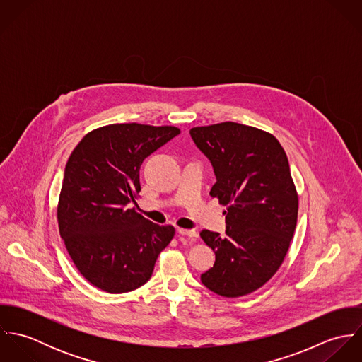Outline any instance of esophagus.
Masks as SVG:
<instances>
[{
	"mask_svg": "<svg viewBox=\"0 0 362 362\" xmlns=\"http://www.w3.org/2000/svg\"><path fill=\"white\" fill-rule=\"evenodd\" d=\"M180 235H185V237H189V238H197L198 237V233L195 230H187V228H178L177 230Z\"/></svg>",
	"mask_w": 362,
	"mask_h": 362,
	"instance_id": "1",
	"label": "esophagus"
}]
</instances>
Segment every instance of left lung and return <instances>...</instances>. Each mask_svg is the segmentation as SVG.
<instances>
[{
    "mask_svg": "<svg viewBox=\"0 0 362 362\" xmlns=\"http://www.w3.org/2000/svg\"><path fill=\"white\" fill-rule=\"evenodd\" d=\"M210 160L216 182L210 195L227 206L226 235L204 230L216 254L201 281L221 297H243L279 270L297 226L298 195L279 141L258 128L220 122L189 131Z\"/></svg>",
    "mask_w": 362,
    "mask_h": 362,
    "instance_id": "1",
    "label": "left lung"
}]
</instances>
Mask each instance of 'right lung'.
I'll use <instances>...</instances> for the list:
<instances>
[{
	"mask_svg": "<svg viewBox=\"0 0 362 362\" xmlns=\"http://www.w3.org/2000/svg\"><path fill=\"white\" fill-rule=\"evenodd\" d=\"M178 134L168 125L111 124L86 134L66 161L57 207L59 235L81 274L105 293L144 286L175 234L132 204L144 160Z\"/></svg>",
	"mask_w": 362,
	"mask_h": 362,
	"instance_id": "1",
	"label": "right lung"
}]
</instances>
